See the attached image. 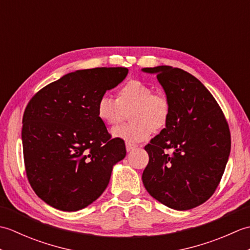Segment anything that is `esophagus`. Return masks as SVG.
Masks as SVG:
<instances>
[{"instance_id":"1","label":"esophagus","mask_w":250,"mask_h":250,"mask_svg":"<svg viewBox=\"0 0 250 250\" xmlns=\"http://www.w3.org/2000/svg\"><path fill=\"white\" fill-rule=\"evenodd\" d=\"M137 146L134 144H131V143H125V148H126V151H131L135 149Z\"/></svg>"}]
</instances>
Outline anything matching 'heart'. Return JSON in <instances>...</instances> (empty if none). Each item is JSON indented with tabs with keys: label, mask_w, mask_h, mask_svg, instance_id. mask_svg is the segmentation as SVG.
<instances>
[{
	"label": "heart",
	"mask_w": 250,
	"mask_h": 250,
	"mask_svg": "<svg viewBox=\"0 0 250 250\" xmlns=\"http://www.w3.org/2000/svg\"><path fill=\"white\" fill-rule=\"evenodd\" d=\"M95 110L98 118L110 126L118 125L125 111L130 110V124L114 129L111 135L132 144L149 139L153 130L166 129L171 117V103L166 94L153 92L149 84L132 79L118 89L116 100L102 95Z\"/></svg>",
	"instance_id": "heart-1"
}]
</instances>
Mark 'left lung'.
Returning <instances> with one entry per match:
<instances>
[{
	"instance_id": "obj_1",
	"label": "left lung",
	"mask_w": 250,
	"mask_h": 250,
	"mask_svg": "<svg viewBox=\"0 0 250 250\" xmlns=\"http://www.w3.org/2000/svg\"><path fill=\"white\" fill-rule=\"evenodd\" d=\"M142 71L157 74L171 103L166 129L145 146L149 162L143 184L169 208L191 209L218 187L231 150L229 125L215 98L190 73L167 65Z\"/></svg>"
}]
</instances>
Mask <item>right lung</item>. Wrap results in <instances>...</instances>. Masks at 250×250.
Returning a JSON list of instances; mask_svg holds the SVG:
<instances>
[{"mask_svg": "<svg viewBox=\"0 0 250 250\" xmlns=\"http://www.w3.org/2000/svg\"><path fill=\"white\" fill-rule=\"evenodd\" d=\"M126 67L68 73L30 100L22 118L26 177L45 203L76 211L104 192L113 167L125 157L124 140L111 139L97 102L118 86Z\"/></svg>", "mask_w": 250, "mask_h": 250, "instance_id": "1", "label": "right lung"}]
</instances>
